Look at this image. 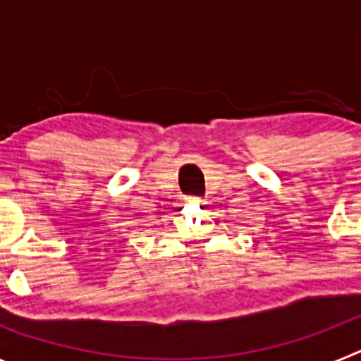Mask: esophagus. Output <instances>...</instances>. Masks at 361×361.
<instances>
[{"label": "esophagus", "instance_id": "obj_1", "mask_svg": "<svg viewBox=\"0 0 361 361\" xmlns=\"http://www.w3.org/2000/svg\"><path fill=\"white\" fill-rule=\"evenodd\" d=\"M188 202H200V204H204V200L200 199V197H188Z\"/></svg>", "mask_w": 361, "mask_h": 361}]
</instances>
